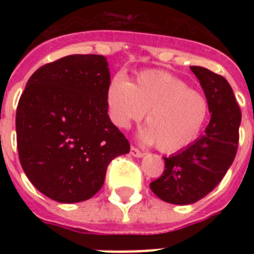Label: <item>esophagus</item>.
Masks as SVG:
<instances>
[{"label":"esophagus","instance_id":"1","mask_svg":"<svg viewBox=\"0 0 254 254\" xmlns=\"http://www.w3.org/2000/svg\"><path fill=\"white\" fill-rule=\"evenodd\" d=\"M130 154L133 155V157H135V158H141V157H143V155H145V153H142V151H141V150H138L137 147L131 146Z\"/></svg>","mask_w":254,"mask_h":254}]
</instances>
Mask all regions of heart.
Here are the masks:
<instances>
[{"mask_svg": "<svg viewBox=\"0 0 254 254\" xmlns=\"http://www.w3.org/2000/svg\"><path fill=\"white\" fill-rule=\"evenodd\" d=\"M107 105L112 123L129 129L146 115L139 133L143 142L157 143L163 153H177L191 146L200 135L209 116L203 92L190 88L171 73L146 71L134 83L117 75L107 89Z\"/></svg>", "mask_w": 254, "mask_h": 254, "instance_id": "obj_1", "label": "heart"}]
</instances>
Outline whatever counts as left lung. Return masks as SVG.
<instances>
[{
    "label": "left lung",
    "instance_id": "obj_1",
    "mask_svg": "<svg viewBox=\"0 0 254 254\" xmlns=\"http://www.w3.org/2000/svg\"><path fill=\"white\" fill-rule=\"evenodd\" d=\"M208 100L211 120L191 146L165 157V171L150 183L151 191L171 204H192L208 195L224 178L239 146L241 111L229 83L203 67H190Z\"/></svg>",
    "mask_w": 254,
    "mask_h": 254
}]
</instances>
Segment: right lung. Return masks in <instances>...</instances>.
Listing matches in <instances>:
<instances>
[{
    "instance_id": "add662e5",
    "label": "right lung",
    "mask_w": 254,
    "mask_h": 254,
    "mask_svg": "<svg viewBox=\"0 0 254 254\" xmlns=\"http://www.w3.org/2000/svg\"><path fill=\"white\" fill-rule=\"evenodd\" d=\"M109 83L107 58L68 55L42 65L26 84L15 116L19 162L53 200L92 197L112 159L130 150L108 116Z\"/></svg>"
}]
</instances>
